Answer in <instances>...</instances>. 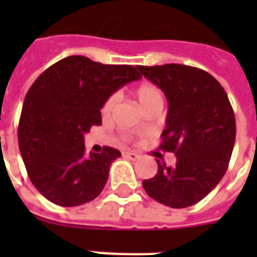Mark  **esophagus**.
Here are the masks:
<instances>
[{"mask_svg": "<svg viewBox=\"0 0 257 257\" xmlns=\"http://www.w3.org/2000/svg\"><path fill=\"white\" fill-rule=\"evenodd\" d=\"M122 155H124V157H126V159H131V160H137V159H139V155L135 152H124Z\"/></svg>", "mask_w": 257, "mask_h": 257, "instance_id": "1", "label": "esophagus"}]
</instances>
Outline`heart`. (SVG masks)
Returning a JSON list of instances; mask_svg holds the SVG:
<instances>
[{"mask_svg": "<svg viewBox=\"0 0 257 257\" xmlns=\"http://www.w3.org/2000/svg\"><path fill=\"white\" fill-rule=\"evenodd\" d=\"M136 96L137 100L140 102L141 108L148 109L149 106L156 104H164V96H163V92L161 89L157 85L152 84V82H143L136 88ZM117 100H118V96L117 93H113L110 96L105 100L102 108H101V112L105 116H108L113 112V109L116 106Z\"/></svg>", "mask_w": 257, "mask_h": 257, "instance_id": "obj_1", "label": "heart"}]
</instances>
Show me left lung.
I'll return each mask as SVG.
<instances>
[{
  "label": "left lung",
  "mask_w": 257,
  "mask_h": 257,
  "mask_svg": "<svg viewBox=\"0 0 257 257\" xmlns=\"http://www.w3.org/2000/svg\"><path fill=\"white\" fill-rule=\"evenodd\" d=\"M168 100V114L159 148L173 152L175 167L157 161V173L143 187L153 200L187 208L203 200L223 179L236 139V121L224 88L195 66L139 65Z\"/></svg>",
  "instance_id": "8db88e82"
}]
</instances>
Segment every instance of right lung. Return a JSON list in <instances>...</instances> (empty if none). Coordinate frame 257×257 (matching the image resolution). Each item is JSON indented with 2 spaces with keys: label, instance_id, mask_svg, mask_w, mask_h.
Returning a JSON list of instances; mask_svg holds the SVG:
<instances>
[{
  "label": "right lung",
  "instance_id": "1",
  "mask_svg": "<svg viewBox=\"0 0 257 257\" xmlns=\"http://www.w3.org/2000/svg\"><path fill=\"white\" fill-rule=\"evenodd\" d=\"M141 74L132 65H104L69 56L30 86L18 122V147L30 181L52 203L76 207L96 199L120 151L86 156L84 135L101 125L105 100Z\"/></svg>",
  "mask_w": 257,
  "mask_h": 257
}]
</instances>
